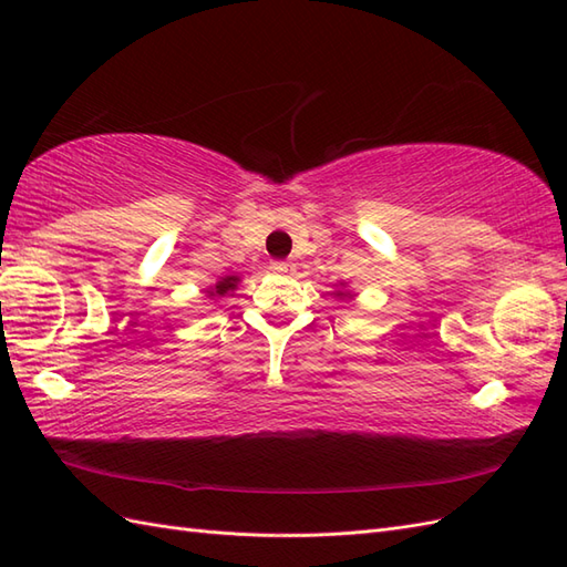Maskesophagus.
I'll return each mask as SVG.
<instances>
[{"instance_id": "esophagus-1", "label": "esophagus", "mask_w": 567, "mask_h": 567, "mask_svg": "<svg viewBox=\"0 0 567 567\" xmlns=\"http://www.w3.org/2000/svg\"><path fill=\"white\" fill-rule=\"evenodd\" d=\"M292 268H295L292 262H282V260L270 262V270H272L275 275H287V272H292Z\"/></svg>"}]
</instances>
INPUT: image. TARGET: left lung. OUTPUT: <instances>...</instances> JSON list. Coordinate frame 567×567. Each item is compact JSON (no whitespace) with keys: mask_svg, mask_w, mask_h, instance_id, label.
I'll use <instances>...</instances> for the list:
<instances>
[{"mask_svg":"<svg viewBox=\"0 0 567 567\" xmlns=\"http://www.w3.org/2000/svg\"><path fill=\"white\" fill-rule=\"evenodd\" d=\"M336 299H351L353 297V292L348 290V282H339V287H336V290L331 292Z\"/></svg>","mask_w":567,"mask_h":567,"instance_id":"obj_1","label":"left lung"}]
</instances>
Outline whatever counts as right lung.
<instances>
[{
    "label": "right lung",
    "mask_w": 567,
    "mask_h": 567,
    "mask_svg": "<svg viewBox=\"0 0 567 567\" xmlns=\"http://www.w3.org/2000/svg\"><path fill=\"white\" fill-rule=\"evenodd\" d=\"M238 282H240V277L238 275H224V277H219V280H216L212 287H207V297L209 299H221V297H231L236 290H238Z\"/></svg>",
    "instance_id": "1"
}]
</instances>
